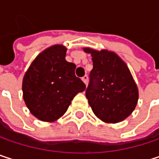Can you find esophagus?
Segmentation results:
<instances>
[{
  "label": "esophagus",
  "instance_id": "1",
  "mask_svg": "<svg viewBox=\"0 0 159 159\" xmlns=\"http://www.w3.org/2000/svg\"><path fill=\"white\" fill-rule=\"evenodd\" d=\"M87 79H88L87 75H84V76H83V77H82V81H83L85 84H87Z\"/></svg>",
  "mask_w": 159,
  "mask_h": 159
}]
</instances>
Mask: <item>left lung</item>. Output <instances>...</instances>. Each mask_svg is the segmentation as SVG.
Returning <instances> with one entry per match:
<instances>
[{
  "mask_svg": "<svg viewBox=\"0 0 159 159\" xmlns=\"http://www.w3.org/2000/svg\"><path fill=\"white\" fill-rule=\"evenodd\" d=\"M90 53L93 69L85 90L95 115L108 123L125 120L136 107L138 88L125 62L114 52L84 48Z\"/></svg>",
  "mask_w": 159,
  "mask_h": 159,
  "instance_id": "1",
  "label": "left lung"
}]
</instances>
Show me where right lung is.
<instances>
[{
    "label": "right lung",
    "mask_w": 159,
    "mask_h": 159,
    "mask_svg": "<svg viewBox=\"0 0 159 159\" xmlns=\"http://www.w3.org/2000/svg\"><path fill=\"white\" fill-rule=\"evenodd\" d=\"M67 48L51 46L33 61L23 78V98L30 112L43 121L61 117L74 98L85 89L75 64L65 60Z\"/></svg>",
    "instance_id": "add662e5"
}]
</instances>
